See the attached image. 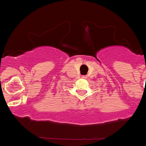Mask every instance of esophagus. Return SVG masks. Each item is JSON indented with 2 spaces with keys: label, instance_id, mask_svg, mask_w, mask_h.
Returning a JSON list of instances; mask_svg holds the SVG:
<instances>
[{
  "label": "esophagus",
  "instance_id": "esophagus-1",
  "mask_svg": "<svg viewBox=\"0 0 146 146\" xmlns=\"http://www.w3.org/2000/svg\"><path fill=\"white\" fill-rule=\"evenodd\" d=\"M82 78H83V79H85V78H86V76H82Z\"/></svg>",
  "mask_w": 146,
  "mask_h": 146
}]
</instances>
